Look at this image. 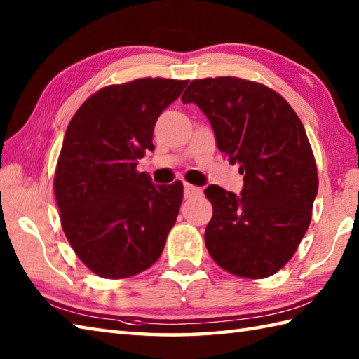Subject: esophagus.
I'll return each mask as SVG.
<instances>
[{
  "instance_id": "esophagus-1",
  "label": "esophagus",
  "mask_w": 359,
  "mask_h": 359,
  "mask_svg": "<svg viewBox=\"0 0 359 359\" xmlns=\"http://www.w3.org/2000/svg\"><path fill=\"white\" fill-rule=\"evenodd\" d=\"M184 191H185L187 199H191V197H197V196H201L203 193L202 188L194 187V185H189V184H185Z\"/></svg>"
}]
</instances>
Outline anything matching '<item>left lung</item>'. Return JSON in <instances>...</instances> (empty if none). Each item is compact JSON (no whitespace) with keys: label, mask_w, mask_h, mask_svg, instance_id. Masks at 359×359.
Masks as SVG:
<instances>
[{"label":"left lung","mask_w":359,"mask_h":359,"mask_svg":"<svg viewBox=\"0 0 359 359\" xmlns=\"http://www.w3.org/2000/svg\"><path fill=\"white\" fill-rule=\"evenodd\" d=\"M182 102L199 106L219 149L243 174L239 197L217 185L205 189L212 205L205 230L208 253L234 276H271L299 247L318 193L302 121L276 90L239 77L193 80Z\"/></svg>","instance_id":"1"}]
</instances>
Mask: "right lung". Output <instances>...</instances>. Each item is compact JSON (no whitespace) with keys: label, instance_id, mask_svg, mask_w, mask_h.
<instances>
[{"label":"right lung","instance_id":"1","mask_svg":"<svg viewBox=\"0 0 359 359\" xmlns=\"http://www.w3.org/2000/svg\"><path fill=\"white\" fill-rule=\"evenodd\" d=\"M187 83L147 77L104 86L67 125L53 191L67 241L97 276H134L162 255L184 185H154L137 163L154 149L156 121Z\"/></svg>","mask_w":359,"mask_h":359}]
</instances>
